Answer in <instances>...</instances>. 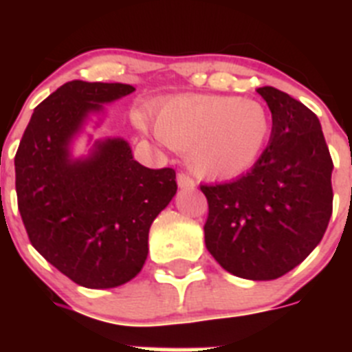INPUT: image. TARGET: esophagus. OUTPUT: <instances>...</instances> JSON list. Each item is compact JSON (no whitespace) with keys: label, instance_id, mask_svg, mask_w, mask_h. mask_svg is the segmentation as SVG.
I'll return each instance as SVG.
<instances>
[{"label":"esophagus","instance_id":"esophagus-1","mask_svg":"<svg viewBox=\"0 0 352 352\" xmlns=\"http://www.w3.org/2000/svg\"><path fill=\"white\" fill-rule=\"evenodd\" d=\"M178 185L182 186V188H186V190H194L195 188L194 178H192L190 174H186V173L178 174Z\"/></svg>","mask_w":352,"mask_h":352}]
</instances>
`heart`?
<instances>
[{
	"instance_id": "b5f03b06",
	"label": "heart",
	"mask_w": 352,
	"mask_h": 352,
	"mask_svg": "<svg viewBox=\"0 0 352 352\" xmlns=\"http://www.w3.org/2000/svg\"><path fill=\"white\" fill-rule=\"evenodd\" d=\"M158 138L186 151L192 169L208 178H232L250 169L272 132L266 109L234 96L183 95L153 113Z\"/></svg>"
}]
</instances>
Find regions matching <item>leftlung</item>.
<instances>
[{
    "label": "left lung",
    "instance_id": "8db88e82",
    "mask_svg": "<svg viewBox=\"0 0 352 352\" xmlns=\"http://www.w3.org/2000/svg\"><path fill=\"white\" fill-rule=\"evenodd\" d=\"M272 111V138L239 178L201 185L204 241L214 261L248 280H273L307 259L333 211V160L307 105L272 86L257 89Z\"/></svg>",
    "mask_w": 352,
    "mask_h": 352
}]
</instances>
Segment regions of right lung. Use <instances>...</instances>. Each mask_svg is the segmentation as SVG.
<instances>
[{
  "label": "right lung",
  "instance_id": "obj_1",
  "mask_svg": "<svg viewBox=\"0 0 352 352\" xmlns=\"http://www.w3.org/2000/svg\"><path fill=\"white\" fill-rule=\"evenodd\" d=\"M132 91L121 82L63 84L36 105L15 153L17 206L31 245L82 287H118L141 272L149 227L178 188L174 169L141 166L123 139L70 160L84 118Z\"/></svg>",
  "mask_w": 352,
  "mask_h": 352
}]
</instances>
